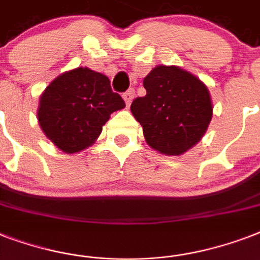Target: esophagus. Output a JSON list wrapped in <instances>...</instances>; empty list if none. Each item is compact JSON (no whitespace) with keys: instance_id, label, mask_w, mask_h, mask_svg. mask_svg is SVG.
Masks as SVG:
<instances>
[{"instance_id":"1","label":"esophagus","mask_w":260,"mask_h":260,"mask_svg":"<svg viewBox=\"0 0 260 260\" xmlns=\"http://www.w3.org/2000/svg\"><path fill=\"white\" fill-rule=\"evenodd\" d=\"M134 95H135L134 89H128L125 93L122 94V97H124V101H125L126 106L131 105V102H132V100H134Z\"/></svg>"}]
</instances>
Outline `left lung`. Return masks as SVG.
Instances as JSON below:
<instances>
[{"label":"left lung","mask_w":260,"mask_h":260,"mask_svg":"<svg viewBox=\"0 0 260 260\" xmlns=\"http://www.w3.org/2000/svg\"><path fill=\"white\" fill-rule=\"evenodd\" d=\"M147 94L135 98L131 112L147 143L165 155H181L200 142L212 120L208 87L175 66H158L143 81Z\"/></svg>","instance_id":"left-lung-1"}]
</instances>
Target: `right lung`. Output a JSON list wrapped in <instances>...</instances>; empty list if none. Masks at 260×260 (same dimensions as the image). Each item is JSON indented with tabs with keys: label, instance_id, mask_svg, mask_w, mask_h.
<instances>
[{
	"label": "right lung",
	"instance_id": "1",
	"mask_svg": "<svg viewBox=\"0 0 260 260\" xmlns=\"http://www.w3.org/2000/svg\"><path fill=\"white\" fill-rule=\"evenodd\" d=\"M125 102L104 74L78 67L59 75L40 97L39 124L46 136L67 154L91 146L110 114Z\"/></svg>",
	"mask_w": 260,
	"mask_h": 260
}]
</instances>
